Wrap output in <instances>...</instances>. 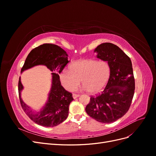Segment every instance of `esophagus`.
Here are the masks:
<instances>
[{
  "mask_svg": "<svg viewBox=\"0 0 156 156\" xmlns=\"http://www.w3.org/2000/svg\"><path fill=\"white\" fill-rule=\"evenodd\" d=\"M72 96H73V98L74 99H75V98H77V97L79 96V94H73Z\"/></svg>",
  "mask_w": 156,
  "mask_h": 156,
  "instance_id": "1",
  "label": "esophagus"
}]
</instances>
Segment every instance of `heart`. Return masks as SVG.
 Wrapping results in <instances>:
<instances>
[{
  "label": "heart",
  "instance_id": "obj_1",
  "mask_svg": "<svg viewBox=\"0 0 156 156\" xmlns=\"http://www.w3.org/2000/svg\"><path fill=\"white\" fill-rule=\"evenodd\" d=\"M110 73V66L107 61L89 58L72 63L71 68H64L59 76L63 87L69 91L76 88L81 80L84 90L97 94L107 85Z\"/></svg>",
  "mask_w": 156,
  "mask_h": 156
}]
</instances>
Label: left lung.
<instances>
[{
    "label": "left lung",
    "instance_id": "8db88e82",
    "mask_svg": "<svg viewBox=\"0 0 156 156\" xmlns=\"http://www.w3.org/2000/svg\"><path fill=\"white\" fill-rule=\"evenodd\" d=\"M97 57L107 61L110 77L104 90L90 96L86 107L87 114L101 123L120 119L128 111L135 91V79L130 58L117 45L103 43L95 49Z\"/></svg>",
    "mask_w": 156,
    "mask_h": 156
}]
</instances>
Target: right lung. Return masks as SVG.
Wrapping results in <instances>:
<instances>
[{
  "instance_id": "1",
  "label": "right lung",
  "mask_w": 156,
  "mask_h": 156,
  "mask_svg": "<svg viewBox=\"0 0 156 156\" xmlns=\"http://www.w3.org/2000/svg\"><path fill=\"white\" fill-rule=\"evenodd\" d=\"M68 55L60 47L53 44H44L33 49L28 55L21 68V72L37 65H45L53 75L52 87L49 100L40 112L33 113L29 106L23 101L21 92L23 87L20 78L18 83L19 97L23 111L36 124L45 127H54L67 119L69 105L73 101L72 94L61 85L60 73L69 62Z\"/></svg>"
}]
</instances>
